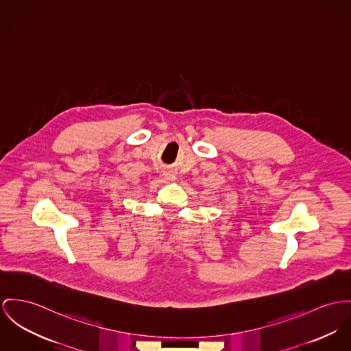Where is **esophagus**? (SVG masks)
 Instances as JSON below:
<instances>
[{
	"label": "esophagus",
	"instance_id": "34e87169",
	"mask_svg": "<svg viewBox=\"0 0 351 351\" xmlns=\"http://www.w3.org/2000/svg\"><path fill=\"white\" fill-rule=\"evenodd\" d=\"M162 176H164V179L168 180V182L176 180V175H175V172L171 171V169H164V171H162Z\"/></svg>",
	"mask_w": 351,
	"mask_h": 351
}]
</instances>
